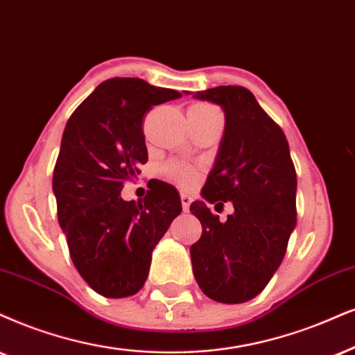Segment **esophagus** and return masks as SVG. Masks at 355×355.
<instances>
[{"mask_svg":"<svg viewBox=\"0 0 355 355\" xmlns=\"http://www.w3.org/2000/svg\"><path fill=\"white\" fill-rule=\"evenodd\" d=\"M180 200H182V208L183 211H188L190 209V205H191V198L187 195V193H182L180 195Z\"/></svg>","mask_w":355,"mask_h":355,"instance_id":"esophagus-1","label":"esophagus"}]
</instances>
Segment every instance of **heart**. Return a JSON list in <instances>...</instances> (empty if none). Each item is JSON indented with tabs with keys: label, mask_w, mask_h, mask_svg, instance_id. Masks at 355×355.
I'll list each match as a JSON object with an SVG mask.
<instances>
[{
	"label": "heart",
	"mask_w": 355,
	"mask_h": 355,
	"mask_svg": "<svg viewBox=\"0 0 355 355\" xmlns=\"http://www.w3.org/2000/svg\"><path fill=\"white\" fill-rule=\"evenodd\" d=\"M190 110L195 111H218L213 105H208V103H196L193 105ZM164 173L167 175L168 178H172L177 183H180L183 187H191L193 183L196 182V170L190 167L187 164L180 162H170L164 167Z\"/></svg>",
	"instance_id": "heart-1"
}]
</instances>
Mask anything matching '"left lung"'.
Instances as JSON below:
<instances>
[{"mask_svg": "<svg viewBox=\"0 0 355 355\" xmlns=\"http://www.w3.org/2000/svg\"><path fill=\"white\" fill-rule=\"evenodd\" d=\"M195 98L219 105L226 116L216 164L203 198L235 213L224 223L193 201L201 237L190 248L193 273L206 297L244 303L266 288L285 257L297 226V172L284 131L260 107L248 88L227 85L196 92Z\"/></svg>", "mask_w": 355, "mask_h": 355, "instance_id": "8db88e82", "label": "left lung"}]
</instances>
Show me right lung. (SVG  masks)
<instances>
[{"label": "right lung", "mask_w": 355, "mask_h": 355, "mask_svg": "<svg viewBox=\"0 0 355 355\" xmlns=\"http://www.w3.org/2000/svg\"><path fill=\"white\" fill-rule=\"evenodd\" d=\"M178 96L142 78L116 77L98 85L67 121L52 178L58 224L75 268L106 298L144 286L152 250L182 213L178 191L160 180L144 200L121 198L147 162L144 116Z\"/></svg>", "instance_id": "obj_1"}]
</instances>
